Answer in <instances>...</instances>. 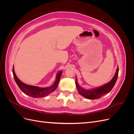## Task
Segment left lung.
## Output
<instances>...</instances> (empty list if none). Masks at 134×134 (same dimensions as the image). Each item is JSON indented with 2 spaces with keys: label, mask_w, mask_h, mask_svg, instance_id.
Segmentation results:
<instances>
[{
  "label": "left lung",
  "mask_w": 134,
  "mask_h": 134,
  "mask_svg": "<svg viewBox=\"0 0 134 134\" xmlns=\"http://www.w3.org/2000/svg\"><path fill=\"white\" fill-rule=\"evenodd\" d=\"M118 74L119 67H117L116 73L110 82L107 83L106 84L103 85L102 86L89 90H84V89H83L79 86V84L78 83V82H77V79L76 77L75 84L77 90H78V91L80 95H82L83 97L87 99H94L100 98L101 97L107 94V93L109 92L112 90V89L114 87L116 82L117 76H118Z\"/></svg>",
  "instance_id": "8db88e82"
}]
</instances>
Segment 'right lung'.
Returning a JSON list of instances; mask_svg holds the SVG:
<instances>
[{
	"mask_svg": "<svg viewBox=\"0 0 134 134\" xmlns=\"http://www.w3.org/2000/svg\"><path fill=\"white\" fill-rule=\"evenodd\" d=\"M62 71H59L58 74H56V80L55 81L53 85L50 87H48L46 88H40L36 86H30L25 83L22 82L18 77L16 75L14 67H13V74L14 78V80L16 83L18 85L19 88L24 93L26 94L29 96L30 97H34V98H38V97H43L48 94H49L51 92L55 91V90L58 87V86L59 83V80L60 79L61 75L62 74Z\"/></svg>",
	"mask_w": 134,
	"mask_h": 134,
	"instance_id": "1",
	"label": "right lung"
}]
</instances>
